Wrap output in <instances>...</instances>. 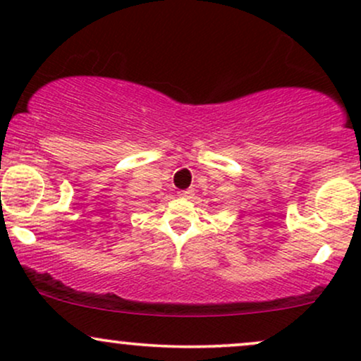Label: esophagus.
Instances as JSON below:
<instances>
[{
	"instance_id": "1",
	"label": "esophagus",
	"mask_w": 361,
	"mask_h": 361,
	"mask_svg": "<svg viewBox=\"0 0 361 361\" xmlns=\"http://www.w3.org/2000/svg\"><path fill=\"white\" fill-rule=\"evenodd\" d=\"M192 190H181V192L180 193H178V195H180V197H183V198H190V197H192Z\"/></svg>"
}]
</instances>
